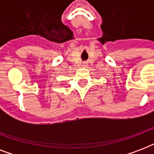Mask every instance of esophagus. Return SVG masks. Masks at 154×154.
Wrapping results in <instances>:
<instances>
[{"label":"esophagus","mask_w":154,"mask_h":154,"mask_svg":"<svg viewBox=\"0 0 154 154\" xmlns=\"http://www.w3.org/2000/svg\"><path fill=\"white\" fill-rule=\"evenodd\" d=\"M82 66H87V63H83V64H82Z\"/></svg>","instance_id":"1"}]
</instances>
